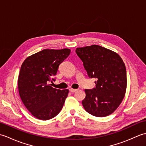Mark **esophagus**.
<instances>
[{"label":"esophagus","instance_id":"34e87169","mask_svg":"<svg viewBox=\"0 0 146 146\" xmlns=\"http://www.w3.org/2000/svg\"><path fill=\"white\" fill-rule=\"evenodd\" d=\"M77 90H77V89H73V88H70V91L71 92H72V93L75 92H76Z\"/></svg>","mask_w":146,"mask_h":146}]
</instances>
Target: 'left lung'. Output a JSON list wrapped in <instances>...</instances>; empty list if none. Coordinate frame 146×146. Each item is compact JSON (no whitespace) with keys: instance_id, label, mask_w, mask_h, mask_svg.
<instances>
[{"instance_id":"obj_1","label":"left lung","mask_w":146,"mask_h":146,"mask_svg":"<svg viewBox=\"0 0 146 146\" xmlns=\"http://www.w3.org/2000/svg\"><path fill=\"white\" fill-rule=\"evenodd\" d=\"M76 52L89 78L97 80L95 88L85 90L83 107L95 117L109 115L119 107L125 94L127 74L122 59L117 52L95 44L77 48Z\"/></svg>"}]
</instances>
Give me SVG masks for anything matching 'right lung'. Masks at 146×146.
Here are the masks:
<instances>
[{
  "instance_id": "1",
  "label": "right lung",
  "mask_w": 146,
  "mask_h": 146,
  "mask_svg": "<svg viewBox=\"0 0 146 146\" xmlns=\"http://www.w3.org/2000/svg\"><path fill=\"white\" fill-rule=\"evenodd\" d=\"M70 49H43L27 57L18 77L20 97L37 119H51L60 112L69 90H58L48 84L54 80L60 64L70 54Z\"/></svg>"
}]
</instances>
